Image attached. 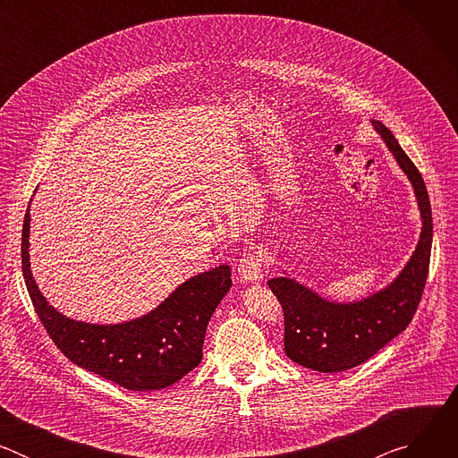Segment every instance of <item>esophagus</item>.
Segmentation results:
<instances>
[{
  "label": "esophagus",
  "instance_id": "esophagus-1",
  "mask_svg": "<svg viewBox=\"0 0 458 458\" xmlns=\"http://www.w3.org/2000/svg\"><path fill=\"white\" fill-rule=\"evenodd\" d=\"M239 274L246 283L263 279V253H260V250H248L242 255L239 260Z\"/></svg>",
  "mask_w": 458,
  "mask_h": 458
}]
</instances>
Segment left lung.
Returning a JSON list of instances; mask_svg holds the SVG:
<instances>
[{"label": "left lung", "instance_id": "obj_1", "mask_svg": "<svg viewBox=\"0 0 458 458\" xmlns=\"http://www.w3.org/2000/svg\"><path fill=\"white\" fill-rule=\"evenodd\" d=\"M371 124L413 186L422 230L401 274L386 288L360 301H328L292 277L268 281L284 311L286 355L320 373L355 368L403 334L417 311L428 279L433 219L424 179L391 130L378 121H371Z\"/></svg>", "mask_w": 458, "mask_h": 458}]
</instances>
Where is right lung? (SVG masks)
<instances>
[{
  "mask_svg": "<svg viewBox=\"0 0 458 458\" xmlns=\"http://www.w3.org/2000/svg\"><path fill=\"white\" fill-rule=\"evenodd\" d=\"M29 212L30 205L21 235L23 277L41 324L64 357L132 391L168 387L201 362L208 320L232 288L228 265L190 277L143 317L119 324L74 320L50 306L34 281Z\"/></svg>",
  "mask_w": 458,
  "mask_h": 458,
  "instance_id": "1",
  "label": "right lung"
}]
</instances>
